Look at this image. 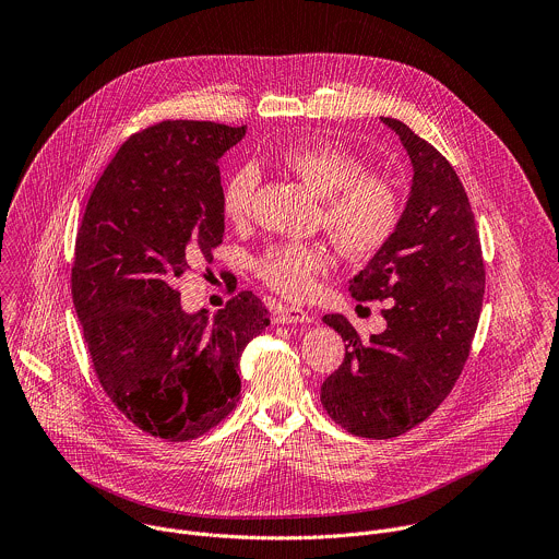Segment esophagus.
<instances>
[{"label":"esophagus","mask_w":559,"mask_h":559,"mask_svg":"<svg viewBox=\"0 0 559 559\" xmlns=\"http://www.w3.org/2000/svg\"><path fill=\"white\" fill-rule=\"evenodd\" d=\"M276 323L283 325H298V323H311V316L296 305H283L276 311Z\"/></svg>","instance_id":"obj_1"}]
</instances>
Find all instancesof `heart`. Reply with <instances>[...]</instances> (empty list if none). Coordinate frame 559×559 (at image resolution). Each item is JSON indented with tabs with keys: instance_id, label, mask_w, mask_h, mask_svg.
Returning <instances> with one entry per match:
<instances>
[{
	"instance_id": "b5f03b06",
	"label": "heart",
	"mask_w": 559,
	"mask_h": 559,
	"mask_svg": "<svg viewBox=\"0 0 559 559\" xmlns=\"http://www.w3.org/2000/svg\"><path fill=\"white\" fill-rule=\"evenodd\" d=\"M278 164L323 199L321 221L334 243L349 257L376 254L401 221V201L393 186L365 173V164L345 145L313 136L281 150ZM259 170L250 164L236 168L221 192V207L229 223H246L254 207ZM332 263L323 243L285 241L265 248L252 263L254 274L287 298H307L318 274Z\"/></svg>"
}]
</instances>
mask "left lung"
<instances>
[{
	"label": "left lung",
	"mask_w": 559,
	"mask_h": 559,
	"mask_svg": "<svg viewBox=\"0 0 559 559\" xmlns=\"http://www.w3.org/2000/svg\"><path fill=\"white\" fill-rule=\"evenodd\" d=\"M405 145L412 192L393 236L349 281L356 300L389 298L386 330L360 338L343 313H328L345 345L321 403L360 438L389 440L427 420L468 358L485 296V261L468 197L447 158L403 121L380 117Z\"/></svg>",
	"instance_id": "obj_1"
}]
</instances>
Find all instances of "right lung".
I'll return each mask as SVG.
<instances>
[{"label":"right lung","instance_id":"1","mask_svg":"<svg viewBox=\"0 0 559 559\" xmlns=\"http://www.w3.org/2000/svg\"><path fill=\"white\" fill-rule=\"evenodd\" d=\"M246 126L162 121L132 134L97 181L76 231L72 302L95 373L141 431L186 442L238 403V360L270 325L241 292L188 313L175 281L223 243L218 158Z\"/></svg>","mask_w":559,"mask_h":559}]
</instances>
